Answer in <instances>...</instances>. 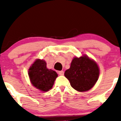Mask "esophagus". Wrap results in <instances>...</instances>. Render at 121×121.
<instances>
[{
  "label": "esophagus",
  "mask_w": 121,
  "mask_h": 121,
  "mask_svg": "<svg viewBox=\"0 0 121 121\" xmlns=\"http://www.w3.org/2000/svg\"><path fill=\"white\" fill-rule=\"evenodd\" d=\"M58 74L60 75H63L64 74V72L63 71H58Z\"/></svg>",
  "instance_id": "esophagus-1"
}]
</instances>
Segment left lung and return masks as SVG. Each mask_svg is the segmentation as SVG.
Instances as JSON below:
<instances>
[{"label":"left lung","instance_id":"left-lung-1","mask_svg":"<svg viewBox=\"0 0 121 121\" xmlns=\"http://www.w3.org/2000/svg\"><path fill=\"white\" fill-rule=\"evenodd\" d=\"M99 74L98 65L86 56L74 58L70 68L64 73L71 86L80 92L90 90L98 80Z\"/></svg>","mask_w":121,"mask_h":121}]
</instances>
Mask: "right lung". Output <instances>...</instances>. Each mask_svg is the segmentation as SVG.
<instances>
[{
  "label": "right lung",
  "mask_w": 121,
  "mask_h": 121,
  "mask_svg": "<svg viewBox=\"0 0 121 121\" xmlns=\"http://www.w3.org/2000/svg\"><path fill=\"white\" fill-rule=\"evenodd\" d=\"M44 60H37L29 69V76L33 86L46 92L50 90L57 77L56 71L47 68Z\"/></svg>",
  "instance_id": "1"
}]
</instances>
